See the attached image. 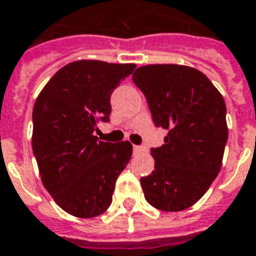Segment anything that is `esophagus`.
<instances>
[{"label":"esophagus","mask_w":256,"mask_h":256,"mask_svg":"<svg viewBox=\"0 0 256 256\" xmlns=\"http://www.w3.org/2000/svg\"><path fill=\"white\" fill-rule=\"evenodd\" d=\"M140 152H144V148L142 146H134V154H140Z\"/></svg>","instance_id":"1"}]
</instances>
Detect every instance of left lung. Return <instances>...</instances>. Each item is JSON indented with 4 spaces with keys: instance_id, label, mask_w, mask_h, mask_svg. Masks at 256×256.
<instances>
[{
    "instance_id": "obj_1",
    "label": "left lung",
    "mask_w": 256,
    "mask_h": 256,
    "mask_svg": "<svg viewBox=\"0 0 256 256\" xmlns=\"http://www.w3.org/2000/svg\"><path fill=\"white\" fill-rule=\"evenodd\" d=\"M145 94L156 126L168 130L152 149L155 170L140 179L145 198L162 212L196 204L220 172L228 128L226 102L200 70L182 64H146L132 74Z\"/></svg>"
}]
</instances>
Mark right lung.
I'll return each instance as SVG.
<instances>
[{
  "label": "right lung",
  "mask_w": 256,
  "mask_h": 256,
  "mask_svg": "<svg viewBox=\"0 0 256 256\" xmlns=\"http://www.w3.org/2000/svg\"><path fill=\"white\" fill-rule=\"evenodd\" d=\"M134 63L76 60L58 70L34 106L32 149L44 188L64 212L92 218L107 210L120 173L132 156L128 140L102 142L97 124L110 121V97Z\"/></svg>",
  "instance_id": "add662e5"
}]
</instances>
